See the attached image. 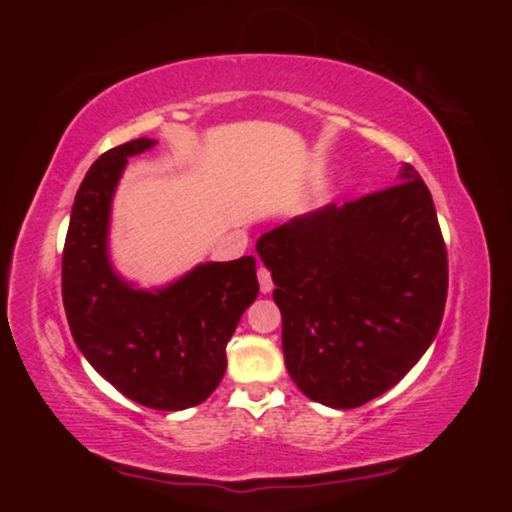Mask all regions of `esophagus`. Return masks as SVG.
I'll use <instances>...</instances> for the list:
<instances>
[{
  "mask_svg": "<svg viewBox=\"0 0 512 512\" xmlns=\"http://www.w3.org/2000/svg\"><path fill=\"white\" fill-rule=\"evenodd\" d=\"M257 279H260V291L262 293H272V289H274L272 274H269V269L262 267V264H260V269H257Z\"/></svg>",
  "mask_w": 512,
  "mask_h": 512,
  "instance_id": "esophagus-1",
  "label": "esophagus"
}]
</instances>
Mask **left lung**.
I'll use <instances>...</instances> for the list:
<instances>
[{
	"label": "left lung",
	"instance_id": "8db88e82",
	"mask_svg": "<svg viewBox=\"0 0 512 512\" xmlns=\"http://www.w3.org/2000/svg\"><path fill=\"white\" fill-rule=\"evenodd\" d=\"M281 310L291 380L313 402L354 409L395 387L436 339L448 252L426 182L397 185L281 223L257 240Z\"/></svg>",
	"mask_w": 512,
	"mask_h": 512
}]
</instances>
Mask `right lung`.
Listing matches in <instances>:
<instances>
[{"label":"right lung","mask_w":512,"mask_h":512,"mask_svg":"<svg viewBox=\"0 0 512 512\" xmlns=\"http://www.w3.org/2000/svg\"><path fill=\"white\" fill-rule=\"evenodd\" d=\"M154 139L120 144L88 168L62 252V301L81 354L132 402L180 411L202 404L226 373V344L257 298L255 257L197 264L163 289H137L108 252L110 207L127 158Z\"/></svg>","instance_id":"obj_1"}]
</instances>
